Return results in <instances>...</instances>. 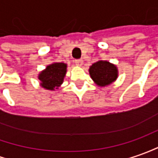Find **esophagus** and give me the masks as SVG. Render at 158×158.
Segmentation results:
<instances>
[{
  "instance_id": "34e87169",
  "label": "esophagus",
  "mask_w": 158,
  "mask_h": 158,
  "mask_svg": "<svg viewBox=\"0 0 158 158\" xmlns=\"http://www.w3.org/2000/svg\"><path fill=\"white\" fill-rule=\"evenodd\" d=\"M83 63L84 61L82 60H75V65H78V66H82Z\"/></svg>"
}]
</instances>
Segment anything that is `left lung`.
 Returning <instances> with one entry per match:
<instances>
[{
  "label": "left lung",
  "instance_id": "1",
  "mask_svg": "<svg viewBox=\"0 0 158 158\" xmlns=\"http://www.w3.org/2000/svg\"><path fill=\"white\" fill-rule=\"evenodd\" d=\"M89 73L98 86L105 87L117 80L118 69L117 65L109 61L99 60L90 66Z\"/></svg>",
  "mask_w": 158,
  "mask_h": 158
}]
</instances>
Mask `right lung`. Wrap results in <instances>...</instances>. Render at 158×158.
Returning <instances> with one entry per match:
<instances>
[{"instance_id": "1", "label": "right lung", "mask_w": 158, "mask_h": 158, "mask_svg": "<svg viewBox=\"0 0 158 158\" xmlns=\"http://www.w3.org/2000/svg\"><path fill=\"white\" fill-rule=\"evenodd\" d=\"M67 65L62 62H53L38 74L40 86L46 90L55 91L60 86L65 79Z\"/></svg>"}]
</instances>
